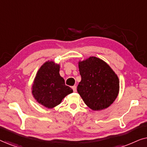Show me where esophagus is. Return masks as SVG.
I'll use <instances>...</instances> for the list:
<instances>
[{
	"instance_id": "1",
	"label": "esophagus",
	"mask_w": 147,
	"mask_h": 147,
	"mask_svg": "<svg viewBox=\"0 0 147 147\" xmlns=\"http://www.w3.org/2000/svg\"><path fill=\"white\" fill-rule=\"evenodd\" d=\"M72 89H73V91H74V92H76V90H77V88H76V86H72Z\"/></svg>"
}]
</instances>
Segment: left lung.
Masks as SVG:
<instances>
[{
  "label": "left lung",
  "mask_w": 147,
  "mask_h": 147,
  "mask_svg": "<svg viewBox=\"0 0 147 147\" xmlns=\"http://www.w3.org/2000/svg\"><path fill=\"white\" fill-rule=\"evenodd\" d=\"M81 82L77 90L85 104L93 110L107 108L119 92V79L109 65L96 57L78 62Z\"/></svg>",
  "instance_id": "obj_1"
}]
</instances>
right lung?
I'll return each mask as SVG.
<instances>
[{"mask_svg": "<svg viewBox=\"0 0 147 147\" xmlns=\"http://www.w3.org/2000/svg\"><path fill=\"white\" fill-rule=\"evenodd\" d=\"M59 65L53 61L44 63L38 70L32 86V94L38 103L47 108L59 105L73 90L65 86L59 74Z\"/></svg>", "mask_w": 147, "mask_h": 147, "instance_id": "add662e5", "label": "right lung"}]
</instances>
